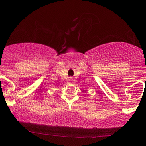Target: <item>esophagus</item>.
<instances>
[{
  "label": "esophagus",
  "mask_w": 146,
  "mask_h": 146,
  "mask_svg": "<svg viewBox=\"0 0 146 146\" xmlns=\"http://www.w3.org/2000/svg\"><path fill=\"white\" fill-rule=\"evenodd\" d=\"M70 79H71V78H70Z\"/></svg>",
  "instance_id": "obj_1"
}]
</instances>
